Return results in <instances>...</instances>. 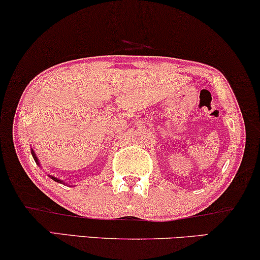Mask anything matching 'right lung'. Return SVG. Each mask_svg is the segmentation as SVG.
Segmentation results:
<instances>
[{
  "instance_id": "right-lung-1",
  "label": "right lung",
  "mask_w": 260,
  "mask_h": 260,
  "mask_svg": "<svg viewBox=\"0 0 260 260\" xmlns=\"http://www.w3.org/2000/svg\"><path fill=\"white\" fill-rule=\"evenodd\" d=\"M31 153H32V157H34L35 162L37 163V166L41 167V163H39V160H38V158H37V156H36V153H35L34 149L31 150ZM49 177H50V179L54 180V181H56V182H60V183H63V180H60V179H58V177H55V176H52V175H49Z\"/></svg>"
}]
</instances>
